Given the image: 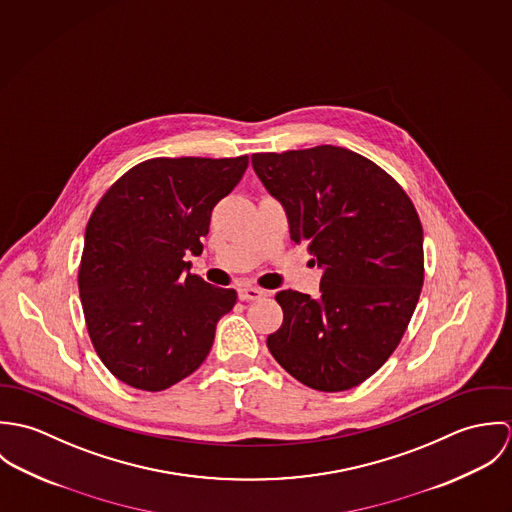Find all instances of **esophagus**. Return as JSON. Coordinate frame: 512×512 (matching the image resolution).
I'll list each match as a JSON object with an SVG mask.
<instances>
[{
  "label": "esophagus",
  "instance_id": "1",
  "mask_svg": "<svg viewBox=\"0 0 512 512\" xmlns=\"http://www.w3.org/2000/svg\"><path fill=\"white\" fill-rule=\"evenodd\" d=\"M262 295H264L262 290L252 288V286H240V288H238V297H240L242 301H256V299H260Z\"/></svg>",
  "mask_w": 512,
  "mask_h": 512
}]
</instances>
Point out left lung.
<instances>
[{
	"instance_id": "1",
	"label": "left lung",
	"mask_w": 512,
	"mask_h": 512,
	"mask_svg": "<svg viewBox=\"0 0 512 512\" xmlns=\"http://www.w3.org/2000/svg\"><path fill=\"white\" fill-rule=\"evenodd\" d=\"M264 189L284 207L290 238L321 268L319 297L276 295L284 323L268 337L293 378L341 392L398 347L424 284L418 213L378 165L345 147L254 153Z\"/></svg>"
}]
</instances>
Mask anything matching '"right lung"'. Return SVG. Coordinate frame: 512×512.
<instances>
[{
    "label": "right lung",
    "mask_w": 512,
    "mask_h": 512,
    "mask_svg": "<svg viewBox=\"0 0 512 512\" xmlns=\"http://www.w3.org/2000/svg\"><path fill=\"white\" fill-rule=\"evenodd\" d=\"M248 155L157 157L132 167L86 224L78 290L92 345L122 382L159 392L207 359L236 292L193 276L211 213Z\"/></svg>",
    "instance_id": "right-lung-1"
}]
</instances>
